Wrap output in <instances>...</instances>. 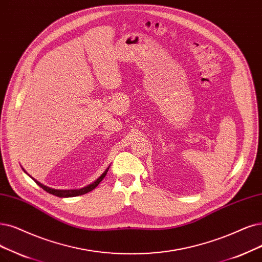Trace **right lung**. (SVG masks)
Instances as JSON below:
<instances>
[{
	"label": "right lung",
	"instance_id": "right-lung-1",
	"mask_svg": "<svg viewBox=\"0 0 262 262\" xmlns=\"http://www.w3.org/2000/svg\"><path fill=\"white\" fill-rule=\"evenodd\" d=\"M23 169H24V168H23ZM108 169H109V168H106V169L104 170V172L102 173V175H101L98 179H97L95 182H93L92 185L87 186V187H85V188H82V189H79V190H55V189L48 188V187L42 185L41 182H38V181L35 180L34 178H32V177H31V178L36 182L37 186H40L43 190H45V191L48 192V193H51V194H53V195H56V196H58V198H72V196H77V195L85 194V193L91 192L92 190H94V189L101 182V180L105 177L106 172H108Z\"/></svg>",
	"mask_w": 262,
	"mask_h": 262
}]
</instances>
